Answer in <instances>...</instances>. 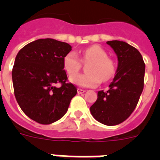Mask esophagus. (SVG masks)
<instances>
[{
  "label": "esophagus",
  "mask_w": 160,
  "mask_h": 160,
  "mask_svg": "<svg viewBox=\"0 0 160 160\" xmlns=\"http://www.w3.org/2000/svg\"><path fill=\"white\" fill-rule=\"evenodd\" d=\"M77 92H78V94H83V93L85 92V90H82V89H80V88H79V89L77 90Z\"/></svg>",
  "instance_id": "obj_1"
}]
</instances>
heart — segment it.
<instances>
[{"label":"heart","mask_w":160,"mask_h":160,"mask_svg":"<svg viewBox=\"0 0 160 160\" xmlns=\"http://www.w3.org/2000/svg\"><path fill=\"white\" fill-rule=\"evenodd\" d=\"M82 60L87 64L83 75L70 78L71 82L81 87H96L100 82L109 80L115 73V65L106 51L100 46H92L83 51ZM63 66L69 76L76 75L81 68V62L75 52L70 51L63 59Z\"/></svg>","instance_id":"heart-1"}]
</instances>
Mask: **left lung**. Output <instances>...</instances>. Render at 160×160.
I'll use <instances>...</instances> for the list:
<instances>
[{
    "mask_svg": "<svg viewBox=\"0 0 160 160\" xmlns=\"http://www.w3.org/2000/svg\"><path fill=\"white\" fill-rule=\"evenodd\" d=\"M110 46L118 58V67L107 91L100 90L90 113L105 125L124 122L134 111L144 89V65L141 54L124 41H111Z\"/></svg>",
    "mask_w": 160,
    "mask_h": 160,
    "instance_id": "left-lung-1",
    "label": "left lung"
}]
</instances>
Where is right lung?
<instances>
[{
    "mask_svg": "<svg viewBox=\"0 0 160 160\" xmlns=\"http://www.w3.org/2000/svg\"><path fill=\"white\" fill-rule=\"evenodd\" d=\"M71 48L54 39H39L16 55L12 70L15 96L22 111L37 123L50 124L62 118L77 93L75 85L66 82L63 66ZM57 82L60 88L55 86Z\"/></svg>",
    "mask_w": 160,
    "mask_h": 160,
    "instance_id": "add662e5",
    "label": "right lung"
}]
</instances>
